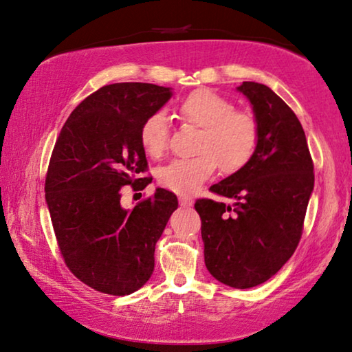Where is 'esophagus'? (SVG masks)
I'll list each match as a JSON object with an SVG mask.
<instances>
[{
    "instance_id": "34e87169",
    "label": "esophagus",
    "mask_w": 352,
    "mask_h": 352,
    "mask_svg": "<svg viewBox=\"0 0 352 352\" xmlns=\"http://www.w3.org/2000/svg\"><path fill=\"white\" fill-rule=\"evenodd\" d=\"M179 204H181V208H190L193 201L190 198H179Z\"/></svg>"
}]
</instances>
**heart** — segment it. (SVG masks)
Here are the masks:
<instances>
[{"instance_id": "heart-1", "label": "heart", "mask_w": 352, "mask_h": 352, "mask_svg": "<svg viewBox=\"0 0 352 352\" xmlns=\"http://www.w3.org/2000/svg\"><path fill=\"white\" fill-rule=\"evenodd\" d=\"M181 120L201 129L197 142V157L175 159L162 166L159 182L181 197H188L214 175L217 166L223 173L241 170L255 153L258 126L255 118L236 110L223 96L210 89L188 94L179 105ZM140 140L149 157L159 159L168 148L170 129L164 113H153L143 122Z\"/></svg>"}]
</instances>
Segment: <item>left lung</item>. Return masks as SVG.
<instances>
[{"mask_svg": "<svg viewBox=\"0 0 352 352\" xmlns=\"http://www.w3.org/2000/svg\"><path fill=\"white\" fill-rule=\"evenodd\" d=\"M253 108L258 143L250 160L210 190L234 204L198 199L204 263L231 288L261 285L299 244L315 175L305 132L294 111L266 85L237 86Z\"/></svg>", "mask_w": 352, "mask_h": 352, "instance_id": "8db88e82", "label": "left lung"}]
</instances>
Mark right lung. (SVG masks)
I'll use <instances>...</instances> for the list:
<instances>
[{"label": "right lung", "mask_w": 352, "mask_h": 352, "mask_svg": "<svg viewBox=\"0 0 352 352\" xmlns=\"http://www.w3.org/2000/svg\"><path fill=\"white\" fill-rule=\"evenodd\" d=\"M171 96L151 83L107 85L70 113L52 153L45 201L59 250L70 272L100 293L127 296L148 282L155 244L177 209L165 188L132 210L121 206L124 186H148L140 131Z\"/></svg>", "instance_id": "add662e5"}]
</instances>
